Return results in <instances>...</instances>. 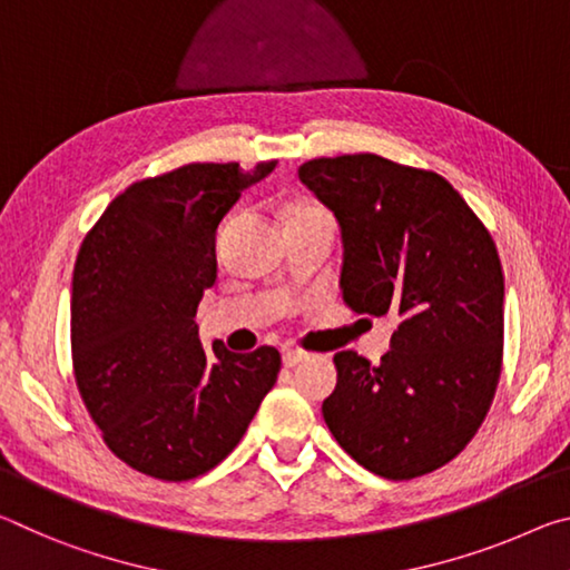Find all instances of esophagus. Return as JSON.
Wrapping results in <instances>:
<instances>
[{
    "label": "esophagus",
    "instance_id": "esophagus-1",
    "mask_svg": "<svg viewBox=\"0 0 570 570\" xmlns=\"http://www.w3.org/2000/svg\"><path fill=\"white\" fill-rule=\"evenodd\" d=\"M307 358H311V353H305V351H285L283 353V363L287 368H295L297 363H303Z\"/></svg>",
    "mask_w": 570,
    "mask_h": 570
}]
</instances>
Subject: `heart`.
<instances>
[{"label":"heart","instance_id":"obj_1","mask_svg":"<svg viewBox=\"0 0 570 570\" xmlns=\"http://www.w3.org/2000/svg\"><path fill=\"white\" fill-rule=\"evenodd\" d=\"M307 214H328V212H325L321 204H315V202H301V204H295V207H293V217L291 219L307 217Z\"/></svg>","mask_w":570,"mask_h":570}]
</instances>
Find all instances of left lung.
Masks as SVG:
<instances>
[{
  "instance_id": "obj_1",
  "label": "left lung",
  "mask_w": 570,
  "mask_h": 570,
  "mask_svg": "<svg viewBox=\"0 0 570 570\" xmlns=\"http://www.w3.org/2000/svg\"><path fill=\"white\" fill-rule=\"evenodd\" d=\"M297 176L341 224L343 301L396 321L379 366L335 353L325 424L386 480L440 470L478 434L500 384L505 277L495 242L434 171L346 154L305 161Z\"/></svg>"
}]
</instances>
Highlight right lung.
Instances as JSON below:
<instances>
[{
    "label": "right lung",
    "mask_w": 570,
    "mask_h": 570,
    "mask_svg": "<svg viewBox=\"0 0 570 570\" xmlns=\"http://www.w3.org/2000/svg\"><path fill=\"white\" fill-rule=\"evenodd\" d=\"M259 161L186 164L130 184L92 224L75 259L70 346L75 384L102 442L128 468L194 480L245 436L279 373L259 346L204 351L194 323L217 279L214 235Z\"/></svg>",
    "instance_id": "obj_1"
}]
</instances>
